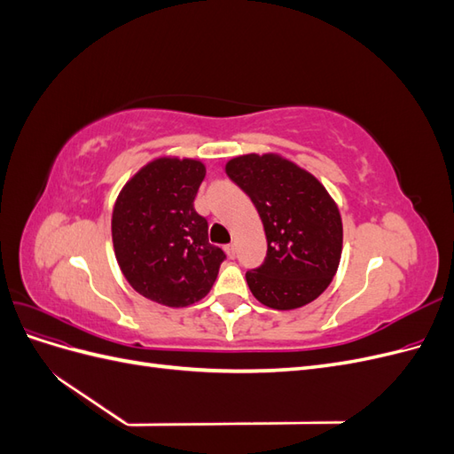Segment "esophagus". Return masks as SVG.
<instances>
[{"instance_id": "obj_1", "label": "esophagus", "mask_w": 454, "mask_h": 454, "mask_svg": "<svg viewBox=\"0 0 454 454\" xmlns=\"http://www.w3.org/2000/svg\"><path fill=\"white\" fill-rule=\"evenodd\" d=\"M225 250H227V254H229V257H235V255H237V246H235V244H229Z\"/></svg>"}]
</instances>
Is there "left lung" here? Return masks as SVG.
I'll list each match as a JSON object with an SVG mask.
<instances>
[{"instance_id":"left-lung-1","label":"left lung","mask_w":454,"mask_h":454,"mask_svg":"<svg viewBox=\"0 0 454 454\" xmlns=\"http://www.w3.org/2000/svg\"><path fill=\"white\" fill-rule=\"evenodd\" d=\"M227 176L248 195L263 222L267 257L246 272L254 297L278 310L318 297L335 277L342 250L337 204L312 174L278 155H242Z\"/></svg>"}]
</instances>
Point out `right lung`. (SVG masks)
Returning <instances> with one entry per match:
<instances>
[{"instance_id": "add662e5", "label": "right lung", "mask_w": 454, "mask_h": 454, "mask_svg": "<svg viewBox=\"0 0 454 454\" xmlns=\"http://www.w3.org/2000/svg\"><path fill=\"white\" fill-rule=\"evenodd\" d=\"M200 160L162 157L136 174L117 197L112 237L129 284L164 307H187L212 290L225 252L208 242L195 197Z\"/></svg>"}]
</instances>
